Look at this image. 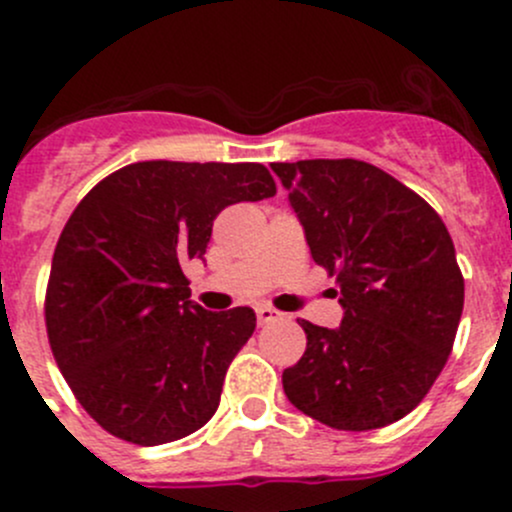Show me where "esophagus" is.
I'll return each mask as SVG.
<instances>
[{"instance_id":"1","label":"esophagus","mask_w":512,"mask_h":512,"mask_svg":"<svg viewBox=\"0 0 512 512\" xmlns=\"http://www.w3.org/2000/svg\"><path fill=\"white\" fill-rule=\"evenodd\" d=\"M277 319H282V312H277L275 307H267V304L257 307V322H260L262 327H265V324L277 322Z\"/></svg>"}]
</instances>
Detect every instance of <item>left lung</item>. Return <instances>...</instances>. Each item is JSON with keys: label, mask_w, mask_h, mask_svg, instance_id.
<instances>
[{"label": "left lung", "mask_w": 512, "mask_h": 512, "mask_svg": "<svg viewBox=\"0 0 512 512\" xmlns=\"http://www.w3.org/2000/svg\"><path fill=\"white\" fill-rule=\"evenodd\" d=\"M312 260L337 277L339 329L302 319L287 399L337 431L389 426L416 409L446 366L463 275L436 210L394 175L354 158L272 163Z\"/></svg>", "instance_id": "obj_1"}]
</instances>
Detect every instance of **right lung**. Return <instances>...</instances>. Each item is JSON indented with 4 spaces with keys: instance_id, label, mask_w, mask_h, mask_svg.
Masks as SVG:
<instances>
[{
    "instance_id": "add662e5",
    "label": "right lung",
    "mask_w": 512,
    "mask_h": 512,
    "mask_svg": "<svg viewBox=\"0 0 512 512\" xmlns=\"http://www.w3.org/2000/svg\"><path fill=\"white\" fill-rule=\"evenodd\" d=\"M275 193L260 163L143 160L76 205L56 242L44 319L66 384L103 431L160 446L213 418L257 319L250 307L190 302L185 265L205 255L220 210Z\"/></svg>"
}]
</instances>
